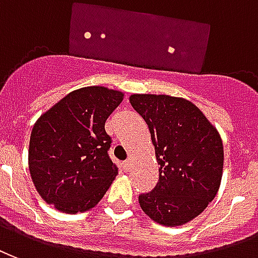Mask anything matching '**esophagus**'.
<instances>
[{"label":"esophagus","mask_w":258,"mask_h":258,"mask_svg":"<svg viewBox=\"0 0 258 258\" xmlns=\"http://www.w3.org/2000/svg\"><path fill=\"white\" fill-rule=\"evenodd\" d=\"M132 168V161L131 159H127V161H125L123 162V169H125V172H129Z\"/></svg>","instance_id":"1"}]
</instances>
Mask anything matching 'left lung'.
Returning a JSON list of instances; mask_svg holds the SVG:
<instances>
[{"instance_id":"obj_1","label":"left lung","mask_w":258,"mask_h":258,"mask_svg":"<svg viewBox=\"0 0 258 258\" xmlns=\"http://www.w3.org/2000/svg\"><path fill=\"white\" fill-rule=\"evenodd\" d=\"M132 107L148 125L159 180L139 195L150 219L166 227L188 223L219 191L224 150L217 129L191 101L166 95H132Z\"/></svg>"}]
</instances>
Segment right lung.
Wrapping results in <instances>:
<instances>
[{"label": "right lung", "instance_id": "add662e5", "mask_svg": "<svg viewBox=\"0 0 258 258\" xmlns=\"http://www.w3.org/2000/svg\"><path fill=\"white\" fill-rule=\"evenodd\" d=\"M123 93L104 86L73 90L39 116L30 136L29 169L46 204L81 213L99 204L118 174L104 125Z\"/></svg>", "mask_w": 258, "mask_h": 258}]
</instances>
